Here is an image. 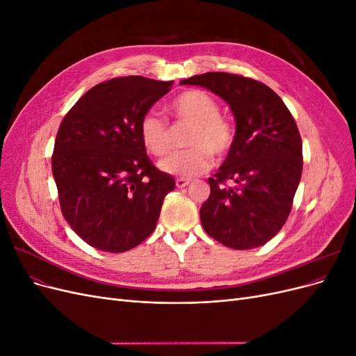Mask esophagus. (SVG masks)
I'll return each mask as SVG.
<instances>
[{
  "mask_svg": "<svg viewBox=\"0 0 356 356\" xmlns=\"http://www.w3.org/2000/svg\"><path fill=\"white\" fill-rule=\"evenodd\" d=\"M188 184H190V179H186V178H177V181H175V186L178 188H184Z\"/></svg>",
  "mask_w": 356,
  "mask_h": 356,
  "instance_id": "esophagus-1",
  "label": "esophagus"
}]
</instances>
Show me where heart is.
<instances>
[{"label": "heart", "mask_w": 356, "mask_h": 356, "mask_svg": "<svg viewBox=\"0 0 356 356\" xmlns=\"http://www.w3.org/2000/svg\"><path fill=\"white\" fill-rule=\"evenodd\" d=\"M169 110L181 124H188L187 149L170 154L159 166L166 174L193 178L212 166L213 157L224 159L234 145L236 131L227 117L220 114L218 101L209 93L191 89L172 99ZM139 138L147 152L156 157L166 156L172 148L168 122L154 111H147L139 120Z\"/></svg>", "instance_id": "1"}]
</instances>
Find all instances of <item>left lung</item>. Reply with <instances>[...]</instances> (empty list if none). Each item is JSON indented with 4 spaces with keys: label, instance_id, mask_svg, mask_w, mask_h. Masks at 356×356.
Instances as JSON below:
<instances>
[{
    "label": "left lung",
    "instance_id": "1",
    "mask_svg": "<svg viewBox=\"0 0 356 356\" xmlns=\"http://www.w3.org/2000/svg\"><path fill=\"white\" fill-rule=\"evenodd\" d=\"M181 84L207 88L230 105L236 120L232 152L200 208L204 232L233 250H252L284 227L303 170L301 136L284 101L261 81L204 72Z\"/></svg>",
    "mask_w": 356,
    "mask_h": 356
}]
</instances>
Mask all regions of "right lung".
Returning <instances> with one entry per match:
<instances>
[{"label":"right lung","mask_w":356,"mask_h":356,"mask_svg":"<svg viewBox=\"0 0 356 356\" xmlns=\"http://www.w3.org/2000/svg\"><path fill=\"white\" fill-rule=\"evenodd\" d=\"M172 81L127 75L93 86L63 117L51 154L63 218L96 250L124 252L156 229L175 181L159 170L139 120Z\"/></svg>","instance_id":"add662e5"}]
</instances>
